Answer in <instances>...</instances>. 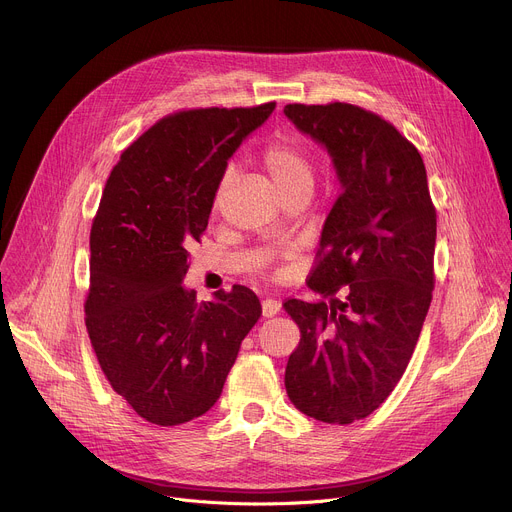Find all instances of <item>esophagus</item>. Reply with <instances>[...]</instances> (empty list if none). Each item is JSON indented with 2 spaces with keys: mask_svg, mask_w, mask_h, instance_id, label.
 Listing matches in <instances>:
<instances>
[{
  "mask_svg": "<svg viewBox=\"0 0 512 512\" xmlns=\"http://www.w3.org/2000/svg\"><path fill=\"white\" fill-rule=\"evenodd\" d=\"M279 310H281V304H279L277 300H263V302H261L263 318H273Z\"/></svg>",
  "mask_w": 512,
  "mask_h": 512,
  "instance_id": "esophagus-1",
  "label": "esophagus"
}]
</instances>
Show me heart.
Listing matches in <instances>:
<instances>
[{
    "instance_id": "obj_1",
    "label": "heart",
    "mask_w": 512,
    "mask_h": 512,
    "mask_svg": "<svg viewBox=\"0 0 512 512\" xmlns=\"http://www.w3.org/2000/svg\"><path fill=\"white\" fill-rule=\"evenodd\" d=\"M261 164L265 168V172L269 174V178L273 180V184L277 186V190L283 194L298 190V188H312L314 184V170L312 164L308 160V156L304 154L302 148H298L296 143L289 141H275L271 145H267L263 156H261ZM235 180V168L229 166L223 174L221 180V188H218V196H221Z\"/></svg>"
}]
</instances>
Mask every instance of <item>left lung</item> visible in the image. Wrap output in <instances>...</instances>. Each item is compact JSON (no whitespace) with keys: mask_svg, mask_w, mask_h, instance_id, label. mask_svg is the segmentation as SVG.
I'll return each mask as SVG.
<instances>
[{"mask_svg":"<svg viewBox=\"0 0 512 512\" xmlns=\"http://www.w3.org/2000/svg\"><path fill=\"white\" fill-rule=\"evenodd\" d=\"M328 152L340 194L308 285L326 300H287L302 332L287 395L324 423L371 415L403 377L433 289L435 210L423 160L385 119L348 103L285 105Z\"/></svg>","mask_w":512,"mask_h":512,"instance_id":"left-lung-1","label":"left lung"}]
</instances>
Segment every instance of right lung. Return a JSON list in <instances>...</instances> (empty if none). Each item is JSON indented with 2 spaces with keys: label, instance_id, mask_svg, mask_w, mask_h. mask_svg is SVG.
<instances>
[{
  "label": "right lung",
  "instance_id": "right-lung-1",
  "mask_svg": "<svg viewBox=\"0 0 512 512\" xmlns=\"http://www.w3.org/2000/svg\"><path fill=\"white\" fill-rule=\"evenodd\" d=\"M273 109L170 115L129 145L105 184L91 229L87 330L113 391L145 421L204 415L261 316L245 285L198 304L182 281L229 160Z\"/></svg>",
  "mask_w": 512,
  "mask_h": 512
}]
</instances>
